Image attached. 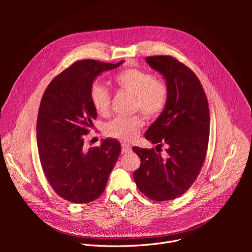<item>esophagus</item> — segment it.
<instances>
[{"label":"esophagus","instance_id":"obj_1","mask_svg":"<svg viewBox=\"0 0 252 252\" xmlns=\"http://www.w3.org/2000/svg\"><path fill=\"white\" fill-rule=\"evenodd\" d=\"M131 151V147L128 145V143H123L122 145V152L123 153H129Z\"/></svg>","mask_w":252,"mask_h":252}]
</instances>
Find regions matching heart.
Listing matches in <instances>:
<instances>
[{"mask_svg":"<svg viewBox=\"0 0 252 252\" xmlns=\"http://www.w3.org/2000/svg\"><path fill=\"white\" fill-rule=\"evenodd\" d=\"M114 84L119 90L133 95L132 110L139 111L149 119L158 117L164 110L168 98V88L149 71L137 67L125 68L114 77ZM90 98L94 111L106 116L111 109V93L105 87L94 84L90 91ZM143 126L140 116L117 117L104 126L105 134L120 140H132Z\"/></svg>","mask_w":252,"mask_h":252,"instance_id":"b5f03b06","label":"heart"}]
</instances>
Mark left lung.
Segmentation results:
<instances>
[{"mask_svg": "<svg viewBox=\"0 0 252 252\" xmlns=\"http://www.w3.org/2000/svg\"><path fill=\"white\" fill-rule=\"evenodd\" d=\"M148 63L166 82L167 103L145 136L154 149L132 151L140 158L133 172L137 189L156 201L171 200L189 189L203 165L209 139V107L193 71L171 56H152ZM167 147L164 155L160 153Z\"/></svg>", "mask_w": 252, "mask_h": 252, "instance_id": "obj_1", "label": "left lung"}]
</instances>
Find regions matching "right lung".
<instances>
[{"label":"right lung","mask_w":252,"mask_h":252,"mask_svg":"<svg viewBox=\"0 0 252 252\" xmlns=\"http://www.w3.org/2000/svg\"><path fill=\"white\" fill-rule=\"evenodd\" d=\"M117 63L82 60L53 79L39 107L37 145L46 178L55 192L74 203H89L104 190L121 155L115 138L87 149L85 136L96 119L90 98L94 79Z\"/></svg>","instance_id":"1"}]
</instances>
